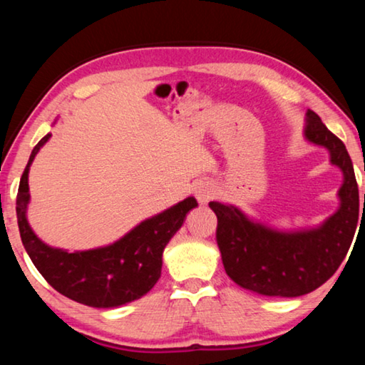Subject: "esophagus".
<instances>
[{
  "instance_id": "obj_1",
  "label": "esophagus",
  "mask_w": 365,
  "mask_h": 365,
  "mask_svg": "<svg viewBox=\"0 0 365 365\" xmlns=\"http://www.w3.org/2000/svg\"><path fill=\"white\" fill-rule=\"evenodd\" d=\"M212 195H214V190L211 185L207 183H200L195 188V196L200 205H207V202L212 200Z\"/></svg>"
}]
</instances>
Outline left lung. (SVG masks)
I'll return each instance as SVG.
<instances>
[{"instance_id":"1","label":"left lung","mask_w":365,"mask_h":365,"mask_svg":"<svg viewBox=\"0 0 365 365\" xmlns=\"http://www.w3.org/2000/svg\"><path fill=\"white\" fill-rule=\"evenodd\" d=\"M304 137L327 148L330 163L343 172L339 207L322 225L280 232L250 219L232 205L209 202L217 215L215 238L227 275L237 285L264 296L296 298L324 285L348 255L356 232L359 190L344 143L311 109L306 113Z\"/></svg>"}]
</instances>
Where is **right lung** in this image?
Wrapping results in <instances>:
<instances>
[{
    "label": "right lung",
    "instance_id": "add662e5",
    "mask_svg": "<svg viewBox=\"0 0 365 365\" xmlns=\"http://www.w3.org/2000/svg\"><path fill=\"white\" fill-rule=\"evenodd\" d=\"M49 137L51 133L45 135L34 148L17 193V224L27 255L49 285L80 304L108 309L140 299L159 280L165 245L197 206L196 200L190 196L177 202L104 248L76 252L51 248L36 237L27 220L30 164Z\"/></svg>",
    "mask_w": 365,
    "mask_h": 365
}]
</instances>
